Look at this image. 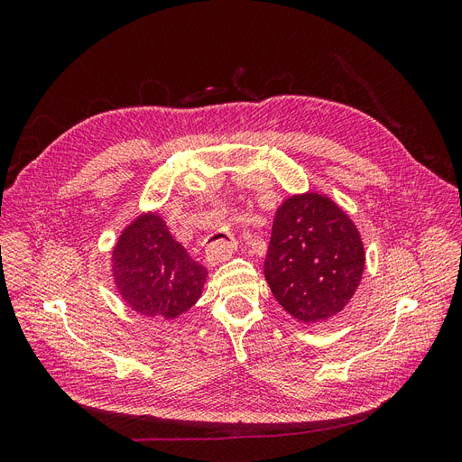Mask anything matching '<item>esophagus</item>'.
Returning <instances> with one entry per match:
<instances>
[{
	"instance_id": "obj_1",
	"label": "esophagus",
	"mask_w": 462,
	"mask_h": 462,
	"mask_svg": "<svg viewBox=\"0 0 462 462\" xmlns=\"http://www.w3.org/2000/svg\"><path fill=\"white\" fill-rule=\"evenodd\" d=\"M236 250V239L235 236H219V239L212 241L206 246V258L208 262L216 265L223 260H227Z\"/></svg>"
}]
</instances>
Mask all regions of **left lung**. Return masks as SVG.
<instances>
[{
	"instance_id": "1",
	"label": "left lung",
	"mask_w": 462,
	"mask_h": 462,
	"mask_svg": "<svg viewBox=\"0 0 462 462\" xmlns=\"http://www.w3.org/2000/svg\"><path fill=\"white\" fill-rule=\"evenodd\" d=\"M362 270L360 235L329 199L310 192L287 199L277 209L263 275L292 318L310 324L341 312Z\"/></svg>"
}]
</instances>
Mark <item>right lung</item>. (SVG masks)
<instances>
[{
  "label": "right lung",
  "instance_id": "obj_1",
  "mask_svg": "<svg viewBox=\"0 0 462 462\" xmlns=\"http://www.w3.org/2000/svg\"><path fill=\"white\" fill-rule=\"evenodd\" d=\"M206 268L167 231L156 214L123 231L114 250V277L123 300L144 316L177 318L199 300Z\"/></svg>",
  "mask_w": 462,
  "mask_h": 462
}]
</instances>
